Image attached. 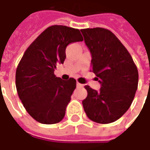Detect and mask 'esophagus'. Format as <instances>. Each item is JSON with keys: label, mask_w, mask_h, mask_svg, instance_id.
<instances>
[{"label": "esophagus", "mask_w": 150, "mask_h": 150, "mask_svg": "<svg viewBox=\"0 0 150 150\" xmlns=\"http://www.w3.org/2000/svg\"><path fill=\"white\" fill-rule=\"evenodd\" d=\"M76 86L77 87H83V84H80L79 82H76Z\"/></svg>", "instance_id": "34e87169"}]
</instances>
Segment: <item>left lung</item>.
Instances as JSON below:
<instances>
[{
  "mask_svg": "<svg viewBox=\"0 0 150 150\" xmlns=\"http://www.w3.org/2000/svg\"><path fill=\"white\" fill-rule=\"evenodd\" d=\"M92 56V72L101 88L88 85L83 108L92 121L107 124L129 109L138 88V72L130 53L111 31L101 28L81 30Z\"/></svg>",
  "mask_w": 150,
  "mask_h": 150,
  "instance_id": "obj_1",
  "label": "left lung"
}]
</instances>
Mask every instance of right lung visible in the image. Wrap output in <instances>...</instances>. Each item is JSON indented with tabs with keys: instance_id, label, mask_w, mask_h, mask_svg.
I'll return each mask as SVG.
<instances>
[{
	"instance_id": "right-lung-1",
	"label": "right lung",
	"mask_w": 150,
	"mask_h": 150,
	"mask_svg": "<svg viewBox=\"0 0 150 150\" xmlns=\"http://www.w3.org/2000/svg\"><path fill=\"white\" fill-rule=\"evenodd\" d=\"M83 41L78 29L63 25L47 28L23 54L16 72V86L26 111L37 122L54 124L62 120L76 88V80L54 75L66 59L69 44Z\"/></svg>"
}]
</instances>
